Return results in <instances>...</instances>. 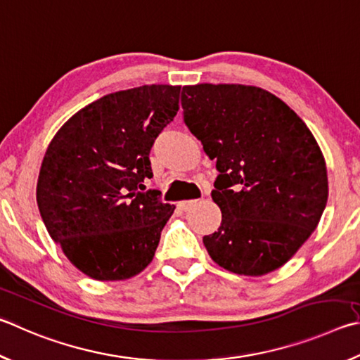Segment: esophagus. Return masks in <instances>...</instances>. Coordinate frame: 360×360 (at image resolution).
<instances>
[{
    "label": "esophagus",
    "mask_w": 360,
    "mask_h": 360,
    "mask_svg": "<svg viewBox=\"0 0 360 360\" xmlns=\"http://www.w3.org/2000/svg\"><path fill=\"white\" fill-rule=\"evenodd\" d=\"M197 202H198V200H184V201L178 202V207L182 209V211H188V209L197 205Z\"/></svg>",
    "instance_id": "34e87169"
}]
</instances>
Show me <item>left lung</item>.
Segmentation results:
<instances>
[{
  "mask_svg": "<svg viewBox=\"0 0 360 360\" xmlns=\"http://www.w3.org/2000/svg\"><path fill=\"white\" fill-rule=\"evenodd\" d=\"M182 115L219 176V230L202 238L220 267L259 277L282 267L318 226L328 202L324 155L305 122L248 84L184 86Z\"/></svg>",
  "mask_w": 360,
  "mask_h": 360,
  "instance_id": "1",
  "label": "left lung"
}]
</instances>
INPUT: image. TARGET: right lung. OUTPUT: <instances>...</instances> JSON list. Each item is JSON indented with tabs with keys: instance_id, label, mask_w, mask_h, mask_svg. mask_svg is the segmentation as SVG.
Masks as SVG:
<instances>
[{
	"instance_id": "right-lung-1",
	"label": "right lung",
	"mask_w": 360,
	"mask_h": 360,
	"mask_svg": "<svg viewBox=\"0 0 360 360\" xmlns=\"http://www.w3.org/2000/svg\"><path fill=\"white\" fill-rule=\"evenodd\" d=\"M181 86L145 84L101 97L69 117L45 151L37 206L78 271L127 280L151 263L173 205L145 191L149 151L179 110Z\"/></svg>"
}]
</instances>
